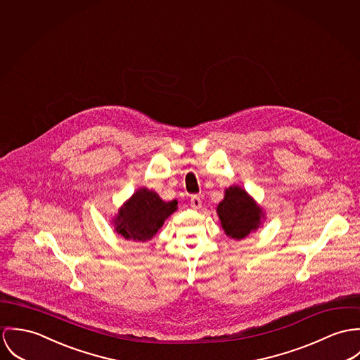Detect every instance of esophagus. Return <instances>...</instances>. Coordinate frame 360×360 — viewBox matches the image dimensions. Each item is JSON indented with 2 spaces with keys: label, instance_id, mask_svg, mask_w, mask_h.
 Returning a JSON list of instances; mask_svg holds the SVG:
<instances>
[{
  "label": "esophagus",
  "instance_id": "1",
  "mask_svg": "<svg viewBox=\"0 0 360 360\" xmlns=\"http://www.w3.org/2000/svg\"><path fill=\"white\" fill-rule=\"evenodd\" d=\"M191 207L193 210H199L200 207H201V200H200L199 196H192L191 198Z\"/></svg>",
  "mask_w": 360,
  "mask_h": 360
}]
</instances>
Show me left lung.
Instances as JSON below:
<instances>
[{
	"label": "left lung",
	"instance_id": "1",
	"mask_svg": "<svg viewBox=\"0 0 360 360\" xmlns=\"http://www.w3.org/2000/svg\"><path fill=\"white\" fill-rule=\"evenodd\" d=\"M217 214L225 235L233 240L244 239L258 231L266 217L264 208L239 185L225 189Z\"/></svg>",
	"mask_w": 360,
	"mask_h": 360
}]
</instances>
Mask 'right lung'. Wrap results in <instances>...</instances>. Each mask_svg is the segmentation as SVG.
I'll return each instance as SVG.
<instances>
[{"label":"right lung","instance_id":"1","mask_svg":"<svg viewBox=\"0 0 360 360\" xmlns=\"http://www.w3.org/2000/svg\"><path fill=\"white\" fill-rule=\"evenodd\" d=\"M176 210V200L164 201L156 192L139 188L122 202L119 212L115 215V232L124 239L145 243L153 239L165 219Z\"/></svg>","mask_w":360,"mask_h":360}]
</instances>
